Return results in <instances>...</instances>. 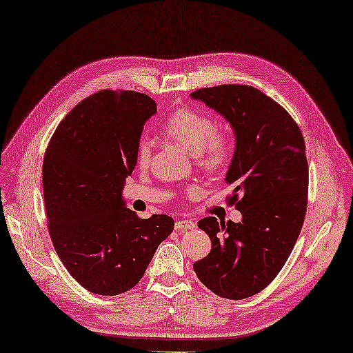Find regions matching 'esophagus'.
I'll list each match as a JSON object with an SVG mask.
<instances>
[{
	"instance_id": "esophagus-1",
	"label": "esophagus",
	"mask_w": 353,
	"mask_h": 353,
	"mask_svg": "<svg viewBox=\"0 0 353 353\" xmlns=\"http://www.w3.org/2000/svg\"><path fill=\"white\" fill-rule=\"evenodd\" d=\"M194 228H196V223L190 221V219H182V221H176L175 223V229L181 230V232H184V230H188V229H194Z\"/></svg>"
}]
</instances>
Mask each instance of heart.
<instances>
[{
	"label": "heart",
	"mask_w": 353,
	"mask_h": 353,
	"mask_svg": "<svg viewBox=\"0 0 353 353\" xmlns=\"http://www.w3.org/2000/svg\"><path fill=\"white\" fill-rule=\"evenodd\" d=\"M163 132L196 156L200 166L209 172L222 171L232 157V143L219 136L216 121L196 109H181L174 112L163 124ZM150 154V140L141 139L136 150L139 166H148Z\"/></svg>",
	"instance_id": "b5f03b06"
}]
</instances>
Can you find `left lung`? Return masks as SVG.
Here are the masks:
<instances>
[{
	"mask_svg": "<svg viewBox=\"0 0 353 353\" xmlns=\"http://www.w3.org/2000/svg\"><path fill=\"white\" fill-rule=\"evenodd\" d=\"M192 99L221 114L235 134L226 184L242 221L204 217L199 228L212 251L194 263L200 282L228 299L250 298L270 285L292 252L308 196L305 141L298 124L269 96L245 84L192 92Z\"/></svg>",
	"mask_w": 353,
	"mask_h": 353,
	"instance_id": "obj_1",
	"label": "left lung"
}]
</instances>
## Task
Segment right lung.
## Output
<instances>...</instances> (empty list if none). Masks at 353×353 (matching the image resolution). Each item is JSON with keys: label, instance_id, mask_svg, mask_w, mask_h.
I'll return each mask as SVG.
<instances>
[{"label": "right lung", "instance_id": "obj_1", "mask_svg": "<svg viewBox=\"0 0 353 353\" xmlns=\"http://www.w3.org/2000/svg\"><path fill=\"white\" fill-rule=\"evenodd\" d=\"M156 111L148 94L101 90L61 121L45 152L42 184L54 248L70 274L96 295L134 288L175 226L166 214L140 219L123 199L143 125Z\"/></svg>", "mask_w": 353, "mask_h": 353}]
</instances>
